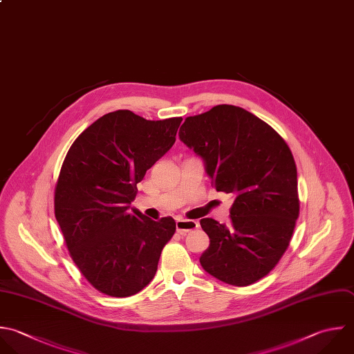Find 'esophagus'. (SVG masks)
Returning <instances> with one entry per match:
<instances>
[{"mask_svg": "<svg viewBox=\"0 0 354 354\" xmlns=\"http://www.w3.org/2000/svg\"><path fill=\"white\" fill-rule=\"evenodd\" d=\"M199 227V223L198 221H194V220H184V218H180L176 221V228L180 234H187L189 231H194Z\"/></svg>", "mask_w": 354, "mask_h": 354, "instance_id": "34e87169", "label": "esophagus"}]
</instances>
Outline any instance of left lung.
Returning a JSON list of instances; mask_svg holds the SVG:
<instances>
[{
  "instance_id": "left-lung-1",
  "label": "left lung",
  "mask_w": 354,
  "mask_h": 354,
  "mask_svg": "<svg viewBox=\"0 0 354 354\" xmlns=\"http://www.w3.org/2000/svg\"><path fill=\"white\" fill-rule=\"evenodd\" d=\"M178 136L203 159L216 189L234 196L230 225L201 220L210 239L201 266L230 285L259 281L285 253L299 216L289 147L272 127L234 105L187 118Z\"/></svg>"
}]
</instances>
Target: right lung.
<instances>
[{
    "mask_svg": "<svg viewBox=\"0 0 354 354\" xmlns=\"http://www.w3.org/2000/svg\"><path fill=\"white\" fill-rule=\"evenodd\" d=\"M181 120L111 112L68 151L55 187V217L75 264L105 295L142 290L176 232L171 217L153 221L131 202L137 183L176 142Z\"/></svg>",
    "mask_w": 354,
    "mask_h": 354,
    "instance_id": "obj_1",
    "label": "right lung"
}]
</instances>
